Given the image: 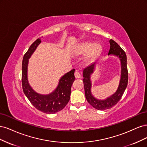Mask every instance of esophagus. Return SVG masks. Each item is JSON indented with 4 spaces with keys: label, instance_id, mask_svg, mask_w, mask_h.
Returning a JSON list of instances; mask_svg holds the SVG:
<instances>
[{
    "label": "esophagus",
    "instance_id": "34e87169",
    "mask_svg": "<svg viewBox=\"0 0 147 147\" xmlns=\"http://www.w3.org/2000/svg\"><path fill=\"white\" fill-rule=\"evenodd\" d=\"M75 77L76 78H80L81 77V75H80V73L78 72V71H75Z\"/></svg>",
    "mask_w": 147,
    "mask_h": 147
}]
</instances>
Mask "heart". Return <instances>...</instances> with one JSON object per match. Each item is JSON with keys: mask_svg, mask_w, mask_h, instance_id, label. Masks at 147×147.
<instances>
[{"mask_svg": "<svg viewBox=\"0 0 147 147\" xmlns=\"http://www.w3.org/2000/svg\"><path fill=\"white\" fill-rule=\"evenodd\" d=\"M102 51V46L99 43H93L91 42H84L80 44L77 48L79 55H86V61L91 62L96 59Z\"/></svg>", "mask_w": 147, "mask_h": 147, "instance_id": "b5f03b06", "label": "heart"}]
</instances>
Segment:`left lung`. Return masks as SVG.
<instances>
[{"mask_svg": "<svg viewBox=\"0 0 147 147\" xmlns=\"http://www.w3.org/2000/svg\"><path fill=\"white\" fill-rule=\"evenodd\" d=\"M110 50L108 55H112L118 56L121 61V78L117 91L113 95L109 97L105 100L96 99L91 94V75L94 72L96 63H92L83 70V84L84 88L85 97L88 103L93 107L99 110L109 109L116 105L121 99L123 93L125 91L128 82V71L127 68V57L125 52L120 47L118 44L112 39L110 40Z\"/></svg>", "mask_w": 147, "mask_h": 147, "instance_id": "1", "label": "left lung"}]
</instances>
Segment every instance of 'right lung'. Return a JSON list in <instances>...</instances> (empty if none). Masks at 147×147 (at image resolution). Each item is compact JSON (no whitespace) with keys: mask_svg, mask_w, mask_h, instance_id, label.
I'll return each instance as SVG.
<instances>
[{"mask_svg":"<svg viewBox=\"0 0 147 147\" xmlns=\"http://www.w3.org/2000/svg\"><path fill=\"white\" fill-rule=\"evenodd\" d=\"M40 43L41 38H37L24 55L22 63V86L24 94L37 110L45 113H55L63 110L70 100L71 87L75 80V69L61 78L58 86L51 94L42 95L34 91L28 82V65L30 56Z\"/></svg>","mask_w":147,"mask_h":147,"instance_id":"right-lung-1","label":"right lung"}]
</instances>
